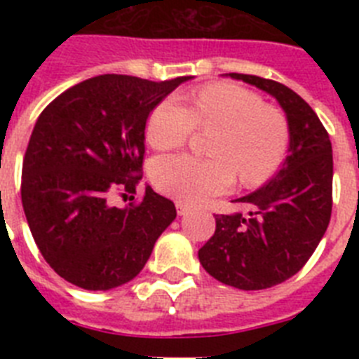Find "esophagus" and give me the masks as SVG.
<instances>
[{
	"label": "esophagus",
	"mask_w": 359,
	"mask_h": 359,
	"mask_svg": "<svg viewBox=\"0 0 359 359\" xmlns=\"http://www.w3.org/2000/svg\"><path fill=\"white\" fill-rule=\"evenodd\" d=\"M176 210H177V215H185L187 212H189V207L187 205H183L182 201L176 203Z\"/></svg>",
	"instance_id": "obj_1"
}]
</instances>
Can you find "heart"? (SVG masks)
<instances>
[{
  "mask_svg": "<svg viewBox=\"0 0 359 359\" xmlns=\"http://www.w3.org/2000/svg\"><path fill=\"white\" fill-rule=\"evenodd\" d=\"M196 128H215L212 160L172 154L152 161L151 177L167 196L189 205L223 194L233 185L259 187L277 172L287 149V126L278 111L241 86L208 84L192 95V104L176 97L161 100L147 120L145 136L158 151L185 144Z\"/></svg>",
  "mask_w": 359,
  "mask_h": 359,
  "instance_id": "1",
  "label": "heart"
}]
</instances>
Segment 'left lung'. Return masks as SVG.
<instances>
[{
	"label": "left lung",
	"instance_id": "obj_1",
	"mask_svg": "<svg viewBox=\"0 0 359 359\" xmlns=\"http://www.w3.org/2000/svg\"><path fill=\"white\" fill-rule=\"evenodd\" d=\"M277 98L286 113L290 149L262 189L236 199L250 215H215L214 236L198 252L215 280L237 290H268L304 268L327 230L332 210V147L316 113L277 81L228 73Z\"/></svg>",
	"mask_w": 359,
	"mask_h": 359
}]
</instances>
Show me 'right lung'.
<instances>
[{
	"instance_id": "right-lung-1",
	"label": "right lung",
	"mask_w": 359,
	"mask_h": 359,
	"mask_svg": "<svg viewBox=\"0 0 359 359\" xmlns=\"http://www.w3.org/2000/svg\"><path fill=\"white\" fill-rule=\"evenodd\" d=\"M190 79L107 73L44 107L25 152L21 201L41 255L59 277L106 291L144 269L176 207L151 187L138 205L113 207L111 198L136 194L149 115Z\"/></svg>"
}]
</instances>
